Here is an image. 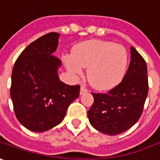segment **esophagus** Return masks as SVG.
<instances>
[{
	"instance_id": "obj_1",
	"label": "esophagus",
	"mask_w": 160,
	"mask_h": 160,
	"mask_svg": "<svg viewBox=\"0 0 160 160\" xmlns=\"http://www.w3.org/2000/svg\"><path fill=\"white\" fill-rule=\"evenodd\" d=\"M88 92V90L86 88L84 87V86H81V89H80V94L82 95V94H84V93H86Z\"/></svg>"
}]
</instances>
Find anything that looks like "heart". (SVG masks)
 <instances>
[{"label": "heart", "mask_w": 160, "mask_h": 160, "mask_svg": "<svg viewBox=\"0 0 160 160\" xmlns=\"http://www.w3.org/2000/svg\"><path fill=\"white\" fill-rule=\"evenodd\" d=\"M65 66L74 77L88 68L90 83L97 89H109L122 80L127 72L128 53L123 46L98 39L80 43L73 55L63 58Z\"/></svg>", "instance_id": "1"}]
</instances>
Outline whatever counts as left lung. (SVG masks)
<instances>
[{
    "mask_svg": "<svg viewBox=\"0 0 160 160\" xmlns=\"http://www.w3.org/2000/svg\"><path fill=\"white\" fill-rule=\"evenodd\" d=\"M131 61L117 86L106 93L92 92L94 102L88 111L90 123L98 131L115 136L129 129L139 120L148 95L147 65L130 48Z\"/></svg>",
    "mask_w": 160,
    "mask_h": 160,
    "instance_id": "1",
    "label": "left lung"
}]
</instances>
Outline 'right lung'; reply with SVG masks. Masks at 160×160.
<instances>
[{"mask_svg": "<svg viewBox=\"0 0 160 160\" xmlns=\"http://www.w3.org/2000/svg\"><path fill=\"white\" fill-rule=\"evenodd\" d=\"M60 34L49 32L25 48L16 61L11 76L10 97L19 122L34 132L57 126L68 106L78 98L79 85H68L58 77L61 61L52 55Z\"/></svg>", "mask_w": 160, "mask_h": 160, "instance_id": "add662e5", "label": "right lung"}]
</instances>
